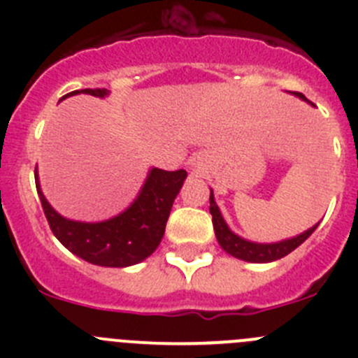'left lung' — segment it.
<instances>
[{
	"instance_id": "left-lung-1",
	"label": "left lung",
	"mask_w": 358,
	"mask_h": 358,
	"mask_svg": "<svg viewBox=\"0 0 358 358\" xmlns=\"http://www.w3.org/2000/svg\"><path fill=\"white\" fill-rule=\"evenodd\" d=\"M296 96L303 98L306 100V96L303 93H294ZM308 102V100H306ZM210 213L213 217V229L215 235H217L218 243H220V248L224 249L226 252H229L231 256H235V258H240L243 262H252V264H265V262H274L280 260L283 256H287L289 252H292L294 249L299 248L306 238H308L312 233L315 231V227L319 224H315L314 227H310L308 231H305L303 235L296 236V238L290 240H283V242L278 243H252L248 242V240L240 238L236 236L233 231L227 227V224L224 222L222 215L218 211V206L215 204L213 199V192L210 195Z\"/></svg>"
}]
</instances>
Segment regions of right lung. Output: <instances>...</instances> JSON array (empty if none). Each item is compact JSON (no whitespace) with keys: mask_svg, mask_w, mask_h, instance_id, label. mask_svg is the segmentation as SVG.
<instances>
[{"mask_svg":"<svg viewBox=\"0 0 358 358\" xmlns=\"http://www.w3.org/2000/svg\"><path fill=\"white\" fill-rule=\"evenodd\" d=\"M77 93L106 96L107 90L96 87L73 91L69 94ZM186 176V170L166 172L152 169L132 206L118 217L96 224L75 222L61 217L44 199L37 179L36 186L50 229L66 249L90 264L102 267H129L143 262L157 249L164 235L173 199L179 194Z\"/></svg>","mask_w":358,"mask_h":358,"instance_id":"obj_1","label":"right lung"}]
</instances>
